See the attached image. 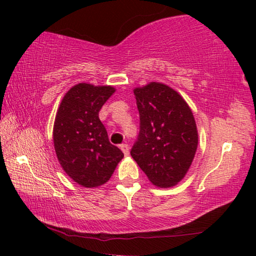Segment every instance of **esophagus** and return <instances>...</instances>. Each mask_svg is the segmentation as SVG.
Instances as JSON below:
<instances>
[{"label":"esophagus","mask_w":256,"mask_h":256,"mask_svg":"<svg viewBox=\"0 0 256 256\" xmlns=\"http://www.w3.org/2000/svg\"><path fill=\"white\" fill-rule=\"evenodd\" d=\"M120 150L123 151V154H124V156H128V154H130V149H128V144H120Z\"/></svg>","instance_id":"obj_1"}]
</instances>
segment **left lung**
Here are the masks:
<instances>
[{
    "label": "left lung",
    "instance_id": "obj_1",
    "mask_svg": "<svg viewBox=\"0 0 256 256\" xmlns=\"http://www.w3.org/2000/svg\"><path fill=\"white\" fill-rule=\"evenodd\" d=\"M140 114V133L132 158L154 185L178 184L188 172L198 149L193 112L180 94L162 82L133 90Z\"/></svg>",
    "mask_w": 256,
    "mask_h": 256
}]
</instances>
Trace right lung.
Returning <instances> with one entry per match:
<instances>
[{
	"label": "right lung",
	"mask_w": 256,
	"mask_h": 256,
	"mask_svg": "<svg viewBox=\"0 0 256 256\" xmlns=\"http://www.w3.org/2000/svg\"><path fill=\"white\" fill-rule=\"evenodd\" d=\"M115 88L78 84L66 94L56 112L53 141L63 170L84 188L107 183L124 154L108 140L99 110Z\"/></svg>",
	"instance_id": "right-lung-1"
}]
</instances>
